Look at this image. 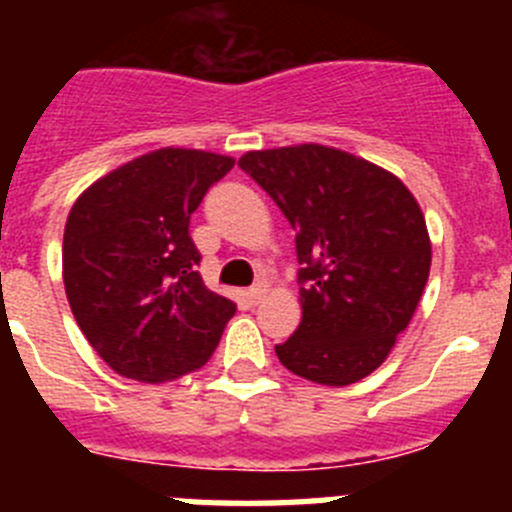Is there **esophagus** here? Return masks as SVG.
I'll return each mask as SVG.
<instances>
[{
  "instance_id": "esophagus-1",
  "label": "esophagus",
  "mask_w": 512,
  "mask_h": 512,
  "mask_svg": "<svg viewBox=\"0 0 512 512\" xmlns=\"http://www.w3.org/2000/svg\"><path fill=\"white\" fill-rule=\"evenodd\" d=\"M269 292H271L269 284H266V282H256L251 289H248V300H251L253 305H259V302L266 300V295H269Z\"/></svg>"
}]
</instances>
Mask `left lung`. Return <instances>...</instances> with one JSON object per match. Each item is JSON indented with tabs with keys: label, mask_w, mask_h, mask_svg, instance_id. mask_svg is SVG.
Returning <instances> with one entry per match:
<instances>
[{
	"label": "left lung",
	"mask_w": 512,
	"mask_h": 512,
	"mask_svg": "<svg viewBox=\"0 0 512 512\" xmlns=\"http://www.w3.org/2000/svg\"><path fill=\"white\" fill-rule=\"evenodd\" d=\"M238 166L297 230L302 320L274 348L279 361L328 387L369 377L410 325L431 274L418 200L392 171L320 143L248 151Z\"/></svg>",
	"instance_id": "1"
}]
</instances>
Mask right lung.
Listing matches in <instances>:
<instances>
[{"label": "right lung", "instance_id": "1", "mask_svg": "<svg viewBox=\"0 0 512 512\" xmlns=\"http://www.w3.org/2000/svg\"><path fill=\"white\" fill-rule=\"evenodd\" d=\"M235 158L158 148L87 187L63 228V287L89 346L122 377L171 382L215 354L235 305L202 282L189 217Z\"/></svg>", "mask_w": 512, "mask_h": 512}]
</instances>
